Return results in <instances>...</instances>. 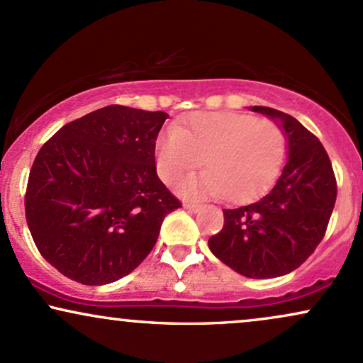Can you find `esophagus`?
<instances>
[{"label":"esophagus","instance_id":"1","mask_svg":"<svg viewBox=\"0 0 363 363\" xmlns=\"http://www.w3.org/2000/svg\"><path fill=\"white\" fill-rule=\"evenodd\" d=\"M184 208L189 211H198L199 210V205L198 203H189V201H184Z\"/></svg>","mask_w":363,"mask_h":363}]
</instances>
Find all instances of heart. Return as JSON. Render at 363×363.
I'll return each instance as SVG.
<instances>
[{
  "label": "heart",
  "instance_id": "b5f03b06",
  "mask_svg": "<svg viewBox=\"0 0 363 363\" xmlns=\"http://www.w3.org/2000/svg\"><path fill=\"white\" fill-rule=\"evenodd\" d=\"M286 135L272 119L239 112H198L182 128L158 136L157 172L165 182L205 165L206 172L182 184L186 194L247 201L273 184L286 157Z\"/></svg>",
  "mask_w": 363,
  "mask_h": 363
}]
</instances>
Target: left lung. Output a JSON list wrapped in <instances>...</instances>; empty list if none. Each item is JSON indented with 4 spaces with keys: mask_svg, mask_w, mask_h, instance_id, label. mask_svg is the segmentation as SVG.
<instances>
[{
    "mask_svg": "<svg viewBox=\"0 0 363 363\" xmlns=\"http://www.w3.org/2000/svg\"><path fill=\"white\" fill-rule=\"evenodd\" d=\"M280 121L289 158L268 194L223 210V228L208 240L211 252L247 278H274L297 269L323 240L336 201V177L323 143L285 112L254 106Z\"/></svg>",
    "mask_w": 363,
    "mask_h": 363,
    "instance_id": "obj_1",
    "label": "left lung"
}]
</instances>
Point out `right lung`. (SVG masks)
I'll return each mask as SVG.
<instances>
[{"label":"right lung","mask_w":363,"mask_h":363,"mask_svg":"<svg viewBox=\"0 0 363 363\" xmlns=\"http://www.w3.org/2000/svg\"><path fill=\"white\" fill-rule=\"evenodd\" d=\"M169 116L107 106L65 124L37 153L25 218L49 264L83 285L126 277L181 201L157 176L155 141Z\"/></svg>","instance_id":"1"}]
</instances>
